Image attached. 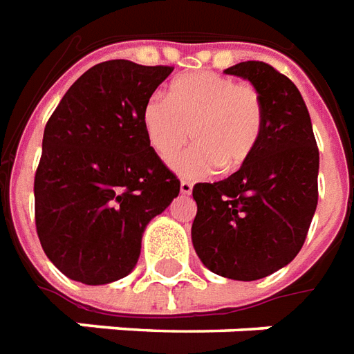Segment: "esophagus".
<instances>
[{"instance_id": "34e87169", "label": "esophagus", "mask_w": 354, "mask_h": 354, "mask_svg": "<svg viewBox=\"0 0 354 354\" xmlns=\"http://www.w3.org/2000/svg\"><path fill=\"white\" fill-rule=\"evenodd\" d=\"M179 190H181V194H190V192H192V185H190L189 181H181Z\"/></svg>"}]
</instances>
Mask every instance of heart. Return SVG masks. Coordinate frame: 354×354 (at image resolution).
<instances>
[{
	"label": "heart",
	"instance_id": "b5f03b06",
	"mask_svg": "<svg viewBox=\"0 0 354 354\" xmlns=\"http://www.w3.org/2000/svg\"><path fill=\"white\" fill-rule=\"evenodd\" d=\"M141 120L149 145L164 162H171L192 135L196 145L175 162V169L204 179L217 165L232 169L252 156L261 137L263 102L250 85L215 72H194L173 80L167 101L149 99Z\"/></svg>",
	"mask_w": 354,
	"mask_h": 354
}]
</instances>
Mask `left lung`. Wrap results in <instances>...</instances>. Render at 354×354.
<instances>
[{"label":"left lung","mask_w":354,"mask_h":354,"mask_svg":"<svg viewBox=\"0 0 354 354\" xmlns=\"http://www.w3.org/2000/svg\"><path fill=\"white\" fill-rule=\"evenodd\" d=\"M263 102V129L236 173L192 189V245L207 269L252 282L293 261L318 204V149L301 93L270 64L238 62Z\"/></svg>","instance_id":"1"}]
</instances>
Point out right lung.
Instances as JSON below:
<instances>
[{"label":"right lung","instance_id":"obj_1","mask_svg":"<svg viewBox=\"0 0 354 354\" xmlns=\"http://www.w3.org/2000/svg\"><path fill=\"white\" fill-rule=\"evenodd\" d=\"M173 68L95 64L64 93L45 125L34 181L36 229L49 261L87 286L127 277L142 232L181 183L142 129V106Z\"/></svg>","mask_w":354,"mask_h":354}]
</instances>
